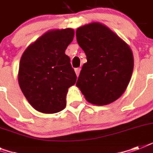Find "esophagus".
Wrapping results in <instances>:
<instances>
[{"label": "esophagus", "mask_w": 153, "mask_h": 153, "mask_svg": "<svg viewBox=\"0 0 153 153\" xmlns=\"http://www.w3.org/2000/svg\"><path fill=\"white\" fill-rule=\"evenodd\" d=\"M74 71H75V73H76L77 76L79 77V73H80V71H81V68H80V67H78V68H75V69H74Z\"/></svg>", "instance_id": "1"}]
</instances>
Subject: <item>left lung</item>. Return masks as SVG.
Listing matches in <instances>:
<instances>
[{"instance_id": "obj_1", "label": "left lung", "mask_w": 153, "mask_h": 153, "mask_svg": "<svg viewBox=\"0 0 153 153\" xmlns=\"http://www.w3.org/2000/svg\"><path fill=\"white\" fill-rule=\"evenodd\" d=\"M77 42L86 55L76 86L87 102L105 105L126 91L133 71V55L126 42L100 23L76 30Z\"/></svg>"}]
</instances>
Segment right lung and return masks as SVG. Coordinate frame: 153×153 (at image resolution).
Instances as JSON below:
<instances>
[{
  "label": "right lung",
  "mask_w": 153,
  "mask_h": 153,
  "mask_svg": "<svg viewBox=\"0 0 153 153\" xmlns=\"http://www.w3.org/2000/svg\"><path fill=\"white\" fill-rule=\"evenodd\" d=\"M71 28L48 31L30 44L20 61L18 82L31 105L44 114L66 107L68 88L77 76L65 51L74 39Z\"/></svg>",
  "instance_id": "right-lung-1"
}]
</instances>
